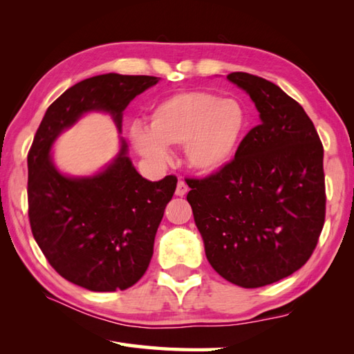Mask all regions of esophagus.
I'll list each match as a JSON object with an SVG mask.
<instances>
[{"instance_id":"obj_1","label":"esophagus","mask_w":354,"mask_h":354,"mask_svg":"<svg viewBox=\"0 0 354 354\" xmlns=\"http://www.w3.org/2000/svg\"><path fill=\"white\" fill-rule=\"evenodd\" d=\"M187 192H189V187H187V184L183 181V179H179L178 181V185H176V190H175V194L176 196H184V194H187Z\"/></svg>"}]
</instances>
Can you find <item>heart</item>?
I'll return each instance as SVG.
<instances>
[{
  "label": "heart",
  "instance_id": "obj_1",
  "mask_svg": "<svg viewBox=\"0 0 354 354\" xmlns=\"http://www.w3.org/2000/svg\"><path fill=\"white\" fill-rule=\"evenodd\" d=\"M150 127L133 123L129 141L149 162L170 160L169 145H183L189 167L213 175L232 161L248 122L245 104L236 97L208 91H179L158 102L149 114Z\"/></svg>",
  "mask_w": 354,
  "mask_h": 354
}]
</instances>
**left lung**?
Returning <instances> with one entry per match:
<instances>
[{"label": "left lung", "instance_id": "1", "mask_svg": "<svg viewBox=\"0 0 354 354\" xmlns=\"http://www.w3.org/2000/svg\"><path fill=\"white\" fill-rule=\"evenodd\" d=\"M260 124L227 167L189 179L187 201L217 274L240 288L289 277L310 259L326 219L324 149L301 104L272 82L231 73Z\"/></svg>", "mask_w": 354, "mask_h": 354}]
</instances>
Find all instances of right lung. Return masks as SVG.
<instances>
[{
  "instance_id": "1",
  "label": "right lung",
  "mask_w": 354,
  "mask_h": 354,
  "mask_svg": "<svg viewBox=\"0 0 354 354\" xmlns=\"http://www.w3.org/2000/svg\"><path fill=\"white\" fill-rule=\"evenodd\" d=\"M158 82L160 77L115 73L79 82L50 104L30 147L33 237L59 275L88 290H124L145 275L178 179L142 178L123 137L114 160L91 176L65 175L53 162L51 147L88 112H106L122 132L127 104Z\"/></svg>"
}]
</instances>
